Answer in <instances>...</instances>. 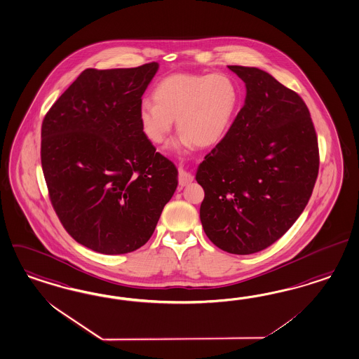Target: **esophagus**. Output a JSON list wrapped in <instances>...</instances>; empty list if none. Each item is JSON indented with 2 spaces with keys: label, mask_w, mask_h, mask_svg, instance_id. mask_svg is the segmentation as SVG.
Returning <instances> with one entry per match:
<instances>
[{
  "label": "esophagus",
  "mask_w": 359,
  "mask_h": 359,
  "mask_svg": "<svg viewBox=\"0 0 359 359\" xmlns=\"http://www.w3.org/2000/svg\"><path fill=\"white\" fill-rule=\"evenodd\" d=\"M191 182H193V175L187 173V172H184L182 168H180L178 169V184L181 187H184V186H187V184H191Z\"/></svg>",
  "instance_id": "34e87169"
}]
</instances>
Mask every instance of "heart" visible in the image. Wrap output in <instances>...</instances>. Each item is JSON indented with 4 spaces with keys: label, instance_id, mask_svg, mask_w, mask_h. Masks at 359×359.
Here are the masks:
<instances>
[{
    "label": "heart",
    "instance_id": "1",
    "mask_svg": "<svg viewBox=\"0 0 359 359\" xmlns=\"http://www.w3.org/2000/svg\"><path fill=\"white\" fill-rule=\"evenodd\" d=\"M154 101L145 100L139 107V122L148 140L165 142L177 121L180 147H210L226 133L238 92L226 74L175 73L156 85Z\"/></svg>",
    "mask_w": 359,
    "mask_h": 359
}]
</instances>
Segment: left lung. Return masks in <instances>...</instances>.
<instances>
[{
    "instance_id": "1",
    "label": "left lung",
    "mask_w": 359,
    "mask_h": 359,
    "mask_svg": "<svg viewBox=\"0 0 359 359\" xmlns=\"http://www.w3.org/2000/svg\"><path fill=\"white\" fill-rule=\"evenodd\" d=\"M228 68L245 82V103L199 165L201 222L222 250L252 255L274 244L306 208L318 175V136L297 93L258 68Z\"/></svg>"
}]
</instances>
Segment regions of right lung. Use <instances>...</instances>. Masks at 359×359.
I'll return each mask as SVG.
<instances>
[{"instance_id": "1", "label": "right lung", "mask_w": 359, "mask_h": 359, "mask_svg": "<svg viewBox=\"0 0 359 359\" xmlns=\"http://www.w3.org/2000/svg\"><path fill=\"white\" fill-rule=\"evenodd\" d=\"M157 62L85 69L47 111L41 160L65 231L103 255L143 246L177 187V169L145 137L139 107Z\"/></svg>"}]
</instances>
